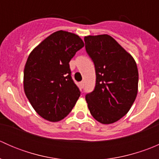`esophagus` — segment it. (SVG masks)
<instances>
[{
  "label": "esophagus",
  "instance_id": "obj_1",
  "mask_svg": "<svg viewBox=\"0 0 159 159\" xmlns=\"http://www.w3.org/2000/svg\"><path fill=\"white\" fill-rule=\"evenodd\" d=\"M84 81H81V82H80V85H81V88H83L84 87Z\"/></svg>",
  "mask_w": 159,
  "mask_h": 159
}]
</instances>
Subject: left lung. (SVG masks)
<instances>
[{
	"instance_id": "obj_1",
	"label": "left lung",
	"mask_w": 159,
	"mask_h": 159,
	"mask_svg": "<svg viewBox=\"0 0 159 159\" xmlns=\"http://www.w3.org/2000/svg\"><path fill=\"white\" fill-rule=\"evenodd\" d=\"M85 50L95 68L94 91L85 95L95 120L111 124L126 115L138 93L139 71L134 58L108 34L84 37Z\"/></svg>"
}]
</instances>
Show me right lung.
Masks as SVG:
<instances>
[{
  "label": "right lung",
  "mask_w": 159,
  "mask_h": 159,
  "mask_svg": "<svg viewBox=\"0 0 159 159\" xmlns=\"http://www.w3.org/2000/svg\"><path fill=\"white\" fill-rule=\"evenodd\" d=\"M75 34L58 30L35 48L24 70V89L37 113L50 121L65 118L81 91L71 78L69 62L84 47Z\"/></svg>",
  "instance_id": "add662e5"
}]
</instances>
